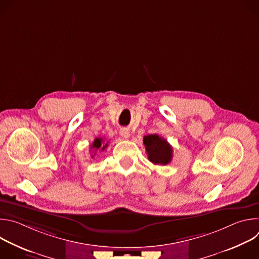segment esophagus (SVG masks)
<instances>
[{"instance_id": "34e87169", "label": "esophagus", "mask_w": 259, "mask_h": 259, "mask_svg": "<svg viewBox=\"0 0 259 259\" xmlns=\"http://www.w3.org/2000/svg\"><path fill=\"white\" fill-rule=\"evenodd\" d=\"M120 134L124 137V138H129L130 137V130L127 128H122L120 130Z\"/></svg>"}]
</instances>
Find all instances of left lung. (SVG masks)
<instances>
[{
  "label": "left lung",
  "mask_w": 259,
  "mask_h": 259,
  "mask_svg": "<svg viewBox=\"0 0 259 259\" xmlns=\"http://www.w3.org/2000/svg\"><path fill=\"white\" fill-rule=\"evenodd\" d=\"M143 144L149 160L156 165H167L173 157L172 146L166 139L157 134H151L143 137Z\"/></svg>",
  "instance_id": "8db88e82"
}]
</instances>
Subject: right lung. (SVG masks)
<instances>
[{"label":"right lung","instance_id":"obj_1","mask_svg":"<svg viewBox=\"0 0 259 259\" xmlns=\"http://www.w3.org/2000/svg\"><path fill=\"white\" fill-rule=\"evenodd\" d=\"M107 146V143H104V139L99 137V138H95L93 143L91 144V149L96 152V151H104L105 147ZM93 157V156H92Z\"/></svg>","mask_w":259,"mask_h":259}]
</instances>
